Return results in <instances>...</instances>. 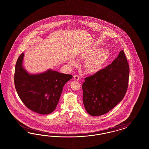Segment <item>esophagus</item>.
I'll use <instances>...</instances> for the list:
<instances>
[{
  "mask_svg": "<svg viewBox=\"0 0 149 149\" xmlns=\"http://www.w3.org/2000/svg\"><path fill=\"white\" fill-rule=\"evenodd\" d=\"M74 79L76 80H80V77H79L77 74H75V75H74Z\"/></svg>",
  "mask_w": 149,
  "mask_h": 149,
  "instance_id": "34e87169",
  "label": "esophagus"
}]
</instances>
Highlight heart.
Instances as JSON below:
<instances>
[{
  "label": "heart",
  "instance_id": "1",
  "mask_svg": "<svg viewBox=\"0 0 149 149\" xmlns=\"http://www.w3.org/2000/svg\"><path fill=\"white\" fill-rule=\"evenodd\" d=\"M110 54L108 50L100 49L96 46H93L82 51L79 56V58L86 59L84 67L86 72L95 74L104 67L105 63L110 58ZM72 64H75L74 60L70 61Z\"/></svg>",
  "mask_w": 149,
  "mask_h": 149
}]
</instances>
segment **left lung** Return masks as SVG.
I'll use <instances>...</instances> for the list:
<instances>
[{
  "instance_id": "1",
  "label": "left lung",
  "mask_w": 149,
  "mask_h": 149,
  "mask_svg": "<svg viewBox=\"0 0 149 149\" xmlns=\"http://www.w3.org/2000/svg\"><path fill=\"white\" fill-rule=\"evenodd\" d=\"M130 67L121 50L116 58L106 68L86 77L82 84V100L91 116L104 115L118 104L126 95Z\"/></svg>"
}]
</instances>
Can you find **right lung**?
<instances>
[{
    "instance_id": "add662e5",
    "label": "right lung",
    "mask_w": 149,
    "mask_h": 149,
    "mask_svg": "<svg viewBox=\"0 0 149 149\" xmlns=\"http://www.w3.org/2000/svg\"><path fill=\"white\" fill-rule=\"evenodd\" d=\"M24 54L16 63L14 83L19 97L28 108L46 115L52 113L58 103L64 85L72 77L49 70L39 74H29L23 68Z\"/></svg>"
}]
</instances>
